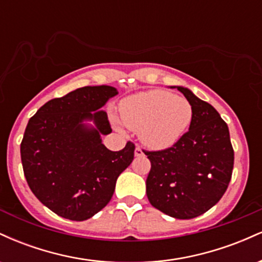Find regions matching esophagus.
Listing matches in <instances>:
<instances>
[{
	"mask_svg": "<svg viewBox=\"0 0 262 262\" xmlns=\"http://www.w3.org/2000/svg\"><path fill=\"white\" fill-rule=\"evenodd\" d=\"M134 154H135V156H141V155H144V152H143V150H141L140 146L137 145V148H135Z\"/></svg>",
	"mask_w": 262,
	"mask_h": 262,
	"instance_id": "1",
	"label": "esophagus"
}]
</instances>
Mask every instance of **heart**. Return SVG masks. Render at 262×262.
<instances>
[{
	"instance_id": "heart-1",
	"label": "heart",
	"mask_w": 262,
	"mask_h": 262,
	"mask_svg": "<svg viewBox=\"0 0 262 262\" xmlns=\"http://www.w3.org/2000/svg\"><path fill=\"white\" fill-rule=\"evenodd\" d=\"M193 118L187 98L164 90H149L125 98L121 103L123 125L139 132L150 149L162 150L177 143Z\"/></svg>"
}]
</instances>
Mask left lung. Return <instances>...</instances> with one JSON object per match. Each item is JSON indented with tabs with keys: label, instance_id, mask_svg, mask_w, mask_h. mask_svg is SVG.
Returning a JSON list of instances; mask_svg holds the SVG:
<instances>
[{
	"label": "left lung",
	"instance_id": "obj_1",
	"mask_svg": "<svg viewBox=\"0 0 262 262\" xmlns=\"http://www.w3.org/2000/svg\"><path fill=\"white\" fill-rule=\"evenodd\" d=\"M173 87L189 101L193 118L187 133L171 148L144 151L151 162L146 196L165 214L192 219L223 197L233 172L234 150L227 123L215 108L191 90Z\"/></svg>",
	"mask_w": 262,
	"mask_h": 262
}]
</instances>
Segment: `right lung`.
I'll use <instances>...</instances> for the list:
<instances>
[{"label":"right lung","mask_w":262,"mask_h":262,"mask_svg":"<svg viewBox=\"0 0 262 262\" xmlns=\"http://www.w3.org/2000/svg\"><path fill=\"white\" fill-rule=\"evenodd\" d=\"M118 95L112 86H86L41 106L29 119L20 159L34 196L60 217L86 221L107 206L118 176L134 159V144L111 151L112 132L101 108ZM92 120L94 125L86 123Z\"/></svg>","instance_id":"add662e5"}]
</instances>
